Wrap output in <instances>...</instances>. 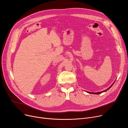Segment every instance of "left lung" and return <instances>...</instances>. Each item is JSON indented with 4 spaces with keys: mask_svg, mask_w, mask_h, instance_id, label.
Returning a JSON list of instances; mask_svg holds the SVG:
<instances>
[{
    "mask_svg": "<svg viewBox=\"0 0 128 128\" xmlns=\"http://www.w3.org/2000/svg\"><path fill=\"white\" fill-rule=\"evenodd\" d=\"M114 84L110 86V87H109V88H108V89H107L106 90H104V91H100V92H96V93H91V92H88V93H92V94H100V93H103V92H105V91H107V90H109L110 88H111V87H112V86Z\"/></svg>",
    "mask_w": 128,
    "mask_h": 128,
    "instance_id": "left-lung-1",
    "label": "left lung"
}]
</instances>
